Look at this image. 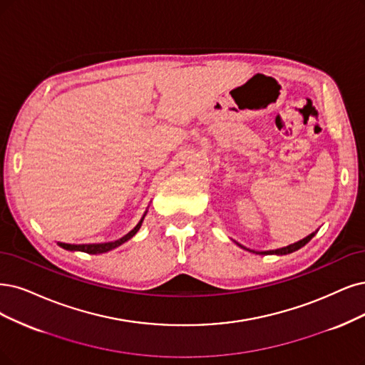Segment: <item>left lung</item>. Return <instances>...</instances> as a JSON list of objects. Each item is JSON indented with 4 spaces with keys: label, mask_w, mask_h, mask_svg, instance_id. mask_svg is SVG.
Segmentation results:
<instances>
[{
    "label": "left lung",
    "mask_w": 365,
    "mask_h": 365,
    "mask_svg": "<svg viewBox=\"0 0 365 365\" xmlns=\"http://www.w3.org/2000/svg\"><path fill=\"white\" fill-rule=\"evenodd\" d=\"M313 236H314V233H312L309 236H307L305 239H302V240H299V242H296V244L289 245V247H286V248H279V250H274V251H264V252H257V254H278V255L290 254V252H293V251H296V250L302 248L305 244H308V242L313 239ZM248 251H251V250H248ZM252 252H254V251H252Z\"/></svg>",
    "instance_id": "obj_1"
}]
</instances>
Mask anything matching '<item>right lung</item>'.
I'll list each match as a JSON object with an SVG mask.
<instances>
[{
    "label": "right lung",
    "instance_id": "right-lung-1",
    "mask_svg": "<svg viewBox=\"0 0 365 365\" xmlns=\"http://www.w3.org/2000/svg\"><path fill=\"white\" fill-rule=\"evenodd\" d=\"M143 220H144V217L141 218V221L137 224V227H135L133 230H130L126 236H123L118 240H114V242H106V244H91V245H71V244H58V245L64 250H69V251H83V252H87V254H102V252L111 251V250L120 247L121 244H125L126 240H129L132 236H135V233L140 230Z\"/></svg>",
    "mask_w": 365,
    "mask_h": 365
}]
</instances>
